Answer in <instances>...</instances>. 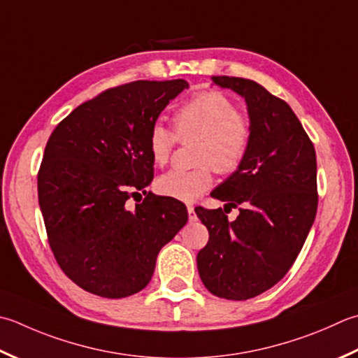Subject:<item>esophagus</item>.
<instances>
[{
  "mask_svg": "<svg viewBox=\"0 0 358 358\" xmlns=\"http://www.w3.org/2000/svg\"><path fill=\"white\" fill-rule=\"evenodd\" d=\"M187 215H189V222H197V214H195L194 206H187Z\"/></svg>",
  "mask_w": 358,
  "mask_h": 358,
  "instance_id": "esophagus-1",
  "label": "esophagus"
}]
</instances>
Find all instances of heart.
<instances>
[{"label": "heart", "instance_id": "obj_1", "mask_svg": "<svg viewBox=\"0 0 358 358\" xmlns=\"http://www.w3.org/2000/svg\"><path fill=\"white\" fill-rule=\"evenodd\" d=\"M175 135L163 124H155L149 133V153L157 166L169 161L177 136L181 143L199 139L197 164L194 171L172 169L161 175L155 187L161 195L192 203L213 185L214 171L231 173L247 157L251 130L236 105L217 91L197 94L173 113Z\"/></svg>", "mask_w": 358, "mask_h": 358}]
</instances>
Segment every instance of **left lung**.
<instances>
[{
    "label": "left lung",
    "mask_w": 358,
    "mask_h": 358,
    "mask_svg": "<svg viewBox=\"0 0 358 358\" xmlns=\"http://www.w3.org/2000/svg\"><path fill=\"white\" fill-rule=\"evenodd\" d=\"M213 83L243 97L251 139L242 164L211 192L225 207L242 204L238 219L195 208L209 231L197 268L213 295L245 301L281 281L303 248L318 206L317 157L289 103L242 77Z\"/></svg>",
    "instance_id": "1"
}]
</instances>
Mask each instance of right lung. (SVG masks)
<instances>
[{
    "instance_id": "right-lung-1",
    "label": "right lung",
    "mask_w": 358,
    "mask_h": 358,
    "mask_svg": "<svg viewBox=\"0 0 358 358\" xmlns=\"http://www.w3.org/2000/svg\"><path fill=\"white\" fill-rule=\"evenodd\" d=\"M185 88L183 79L110 88L73 110L49 136L40 209L55 261L83 290L135 295L152 279L159 250L186 225L183 203L145 191L153 180L150 129ZM136 194L145 200L129 210L124 203Z\"/></svg>"
}]
</instances>
